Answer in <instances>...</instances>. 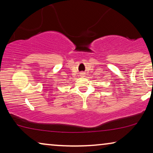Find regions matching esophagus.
Listing matches in <instances>:
<instances>
[{"label":"esophagus","instance_id":"34e87169","mask_svg":"<svg viewBox=\"0 0 153 153\" xmlns=\"http://www.w3.org/2000/svg\"><path fill=\"white\" fill-rule=\"evenodd\" d=\"M82 74V75H83V74Z\"/></svg>","mask_w":153,"mask_h":153}]
</instances>
